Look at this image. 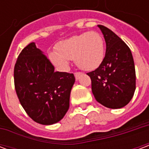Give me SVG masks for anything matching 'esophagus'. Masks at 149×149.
Segmentation results:
<instances>
[{
	"mask_svg": "<svg viewBox=\"0 0 149 149\" xmlns=\"http://www.w3.org/2000/svg\"><path fill=\"white\" fill-rule=\"evenodd\" d=\"M81 74H82V72H76L74 73L76 79H77V80H78V79H79V77H80V76H81Z\"/></svg>",
	"mask_w": 149,
	"mask_h": 149,
	"instance_id": "1",
	"label": "esophagus"
}]
</instances>
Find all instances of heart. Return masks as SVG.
Wrapping results in <instances>:
<instances>
[{"mask_svg":"<svg viewBox=\"0 0 149 149\" xmlns=\"http://www.w3.org/2000/svg\"><path fill=\"white\" fill-rule=\"evenodd\" d=\"M56 52H52L49 59L53 65L61 69L68 68V60H74L83 70H94L100 66L105 54L103 37L97 32H86L60 42Z\"/></svg>","mask_w":149,"mask_h":149,"instance_id":"heart-1","label":"heart"}]
</instances>
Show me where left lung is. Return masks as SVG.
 I'll use <instances>...</instances> for the list:
<instances>
[{"label":"left lung","instance_id":"1","mask_svg":"<svg viewBox=\"0 0 149 149\" xmlns=\"http://www.w3.org/2000/svg\"><path fill=\"white\" fill-rule=\"evenodd\" d=\"M98 27L106 42V52L102 64L87 75L97 102L109 109H120L130 102L136 89L133 57L117 35L104 25Z\"/></svg>","mask_w":149,"mask_h":149}]
</instances>
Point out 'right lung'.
<instances>
[{
  "instance_id": "1",
  "label": "right lung",
  "mask_w": 149,
  "mask_h": 149,
  "mask_svg": "<svg viewBox=\"0 0 149 149\" xmlns=\"http://www.w3.org/2000/svg\"><path fill=\"white\" fill-rule=\"evenodd\" d=\"M74 82L73 73L54 71L34 42L22 49L15 64L14 85L19 101L29 116L41 125L55 124L65 116Z\"/></svg>"
}]
</instances>
